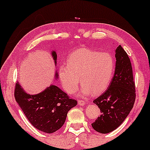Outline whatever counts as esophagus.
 <instances>
[{
	"label": "esophagus",
	"instance_id": "1",
	"mask_svg": "<svg viewBox=\"0 0 150 150\" xmlns=\"http://www.w3.org/2000/svg\"><path fill=\"white\" fill-rule=\"evenodd\" d=\"M78 103V105H80V106H83V105H85L87 104L86 102H85L84 100H79Z\"/></svg>",
	"mask_w": 150,
	"mask_h": 150
}]
</instances>
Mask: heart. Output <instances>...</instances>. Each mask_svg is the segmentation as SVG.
I'll return each instance as SVG.
<instances>
[{
  "mask_svg": "<svg viewBox=\"0 0 150 150\" xmlns=\"http://www.w3.org/2000/svg\"><path fill=\"white\" fill-rule=\"evenodd\" d=\"M115 70L114 57L108 52L80 48L68 55L67 65H60L58 75L64 90L70 95L82 86V94L99 95L107 90Z\"/></svg>",
  "mask_w": 150,
  "mask_h": 150,
  "instance_id": "b5f03b06",
  "label": "heart"
}]
</instances>
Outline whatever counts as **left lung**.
Returning <instances> with one entry per match:
<instances>
[{
  "label": "left lung",
  "mask_w": 150,
  "mask_h": 150,
  "mask_svg": "<svg viewBox=\"0 0 150 150\" xmlns=\"http://www.w3.org/2000/svg\"><path fill=\"white\" fill-rule=\"evenodd\" d=\"M115 70L109 87L93 101L100 115L92 124L95 131L103 134L118 127L129 114L135 101V85L130 60L119 45L115 50Z\"/></svg>",
  "instance_id": "left-lung-1"
}]
</instances>
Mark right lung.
Returning a JSON list of instances; mask_svg holds the SVG:
<instances>
[{
  "label": "right lung",
  "instance_id": "right-lung-1",
  "mask_svg": "<svg viewBox=\"0 0 150 150\" xmlns=\"http://www.w3.org/2000/svg\"><path fill=\"white\" fill-rule=\"evenodd\" d=\"M51 55L56 65L55 51L51 52ZM55 77L57 78V72ZM14 95L32 125L46 133L58 130L65 123L69 110L77 105L76 100L70 99L67 94L54 85H50L40 93L29 95L17 82Z\"/></svg>",
  "mask_w": 150,
  "mask_h": 150
}]
</instances>
